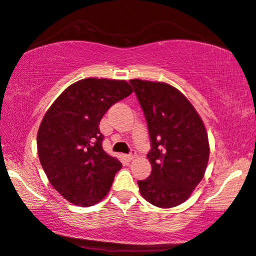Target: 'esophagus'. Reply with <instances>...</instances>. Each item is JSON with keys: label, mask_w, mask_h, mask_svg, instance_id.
I'll list each match as a JSON object with an SVG mask.
<instances>
[{"label": "esophagus", "mask_w": 256, "mask_h": 256, "mask_svg": "<svg viewBox=\"0 0 256 256\" xmlns=\"http://www.w3.org/2000/svg\"><path fill=\"white\" fill-rule=\"evenodd\" d=\"M134 158H136V152H134V150H131V152L128 155V158L131 161V160H134Z\"/></svg>", "instance_id": "34e87169"}]
</instances>
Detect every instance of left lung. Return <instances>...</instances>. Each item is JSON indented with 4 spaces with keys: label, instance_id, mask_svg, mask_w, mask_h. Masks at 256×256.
Returning <instances> with one entry per match:
<instances>
[{
    "label": "left lung",
    "instance_id": "left-lung-1",
    "mask_svg": "<svg viewBox=\"0 0 256 256\" xmlns=\"http://www.w3.org/2000/svg\"><path fill=\"white\" fill-rule=\"evenodd\" d=\"M146 116L152 174L138 181L140 194L158 208H174L190 198L204 178L210 146L202 122L187 98L164 82L131 80Z\"/></svg>",
    "mask_w": 256,
    "mask_h": 256
}]
</instances>
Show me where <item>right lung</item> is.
Here are the masks:
<instances>
[{
  "mask_svg": "<svg viewBox=\"0 0 256 256\" xmlns=\"http://www.w3.org/2000/svg\"><path fill=\"white\" fill-rule=\"evenodd\" d=\"M132 93L126 81L84 78L69 86L45 113L36 136L42 167L68 202L93 206L106 196L118 160L102 149L101 118Z\"/></svg>",
  "mask_w": 256,
  "mask_h": 256,
  "instance_id": "1",
  "label": "right lung"
}]
</instances>
